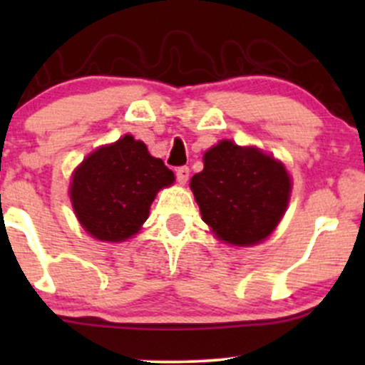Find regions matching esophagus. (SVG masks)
Wrapping results in <instances>:
<instances>
[{"mask_svg": "<svg viewBox=\"0 0 365 365\" xmlns=\"http://www.w3.org/2000/svg\"><path fill=\"white\" fill-rule=\"evenodd\" d=\"M175 175H177V180L180 183H187L188 175H190V168H188V166H180V168L175 171Z\"/></svg>", "mask_w": 365, "mask_h": 365, "instance_id": "34e87169", "label": "esophagus"}]
</instances>
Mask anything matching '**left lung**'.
Wrapping results in <instances>:
<instances>
[{
    "instance_id": "obj_1",
    "label": "left lung",
    "mask_w": 365,
    "mask_h": 365,
    "mask_svg": "<svg viewBox=\"0 0 365 365\" xmlns=\"http://www.w3.org/2000/svg\"><path fill=\"white\" fill-rule=\"evenodd\" d=\"M204 223L232 245H254L273 233L290 199L292 182L274 158L221 140L204 154L190 180Z\"/></svg>"
}]
</instances>
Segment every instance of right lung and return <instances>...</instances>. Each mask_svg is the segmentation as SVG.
Instances as JSON below:
<instances>
[{"label":"right lung","instance_id":"1","mask_svg":"<svg viewBox=\"0 0 365 365\" xmlns=\"http://www.w3.org/2000/svg\"><path fill=\"white\" fill-rule=\"evenodd\" d=\"M173 171L132 135L99 148L75 170L70 197L81 225L103 242L127 240L148 220L158 190Z\"/></svg>","mask_w":365,"mask_h":365}]
</instances>
